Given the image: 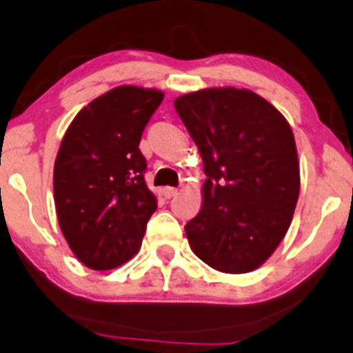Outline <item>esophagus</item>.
Listing matches in <instances>:
<instances>
[{"instance_id": "34e87169", "label": "esophagus", "mask_w": 353, "mask_h": 353, "mask_svg": "<svg viewBox=\"0 0 353 353\" xmlns=\"http://www.w3.org/2000/svg\"><path fill=\"white\" fill-rule=\"evenodd\" d=\"M163 195H165L166 199H173V196H176V195H178V190H176V188L166 187L165 190H163Z\"/></svg>"}]
</instances>
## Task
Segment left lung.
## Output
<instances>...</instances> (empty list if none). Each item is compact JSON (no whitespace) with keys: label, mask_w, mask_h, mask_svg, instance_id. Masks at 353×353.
Segmentation results:
<instances>
[{"label":"left lung","mask_w":353,"mask_h":353,"mask_svg":"<svg viewBox=\"0 0 353 353\" xmlns=\"http://www.w3.org/2000/svg\"><path fill=\"white\" fill-rule=\"evenodd\" d=\"M203 160V205L185 225L210 268L254 271L286 236L299 195V161L284 116L248 89L215 87L173 102Z\"/></svg>","instance_id":"left-lung-1"}]
</instances>
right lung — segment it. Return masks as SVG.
I'll return each mask as SVG.
<instances>
[{"label":"right lung","mask_w":353,"mask_h":353,"mask_svg":"<svg viewBox=\"0 0 353 353\" xmlns=\"http://www.w3.org/2000/svg\"><path fill=\"white\" fill-rule=\"evenodd\" d=\"M163 92L119 85L87 104L60 145L54 168L59 225L82 264L105 271L141 248L157 196L146 187L139 141Z\"/></svg>","instance_id":"obj_1"}]
</instances>
